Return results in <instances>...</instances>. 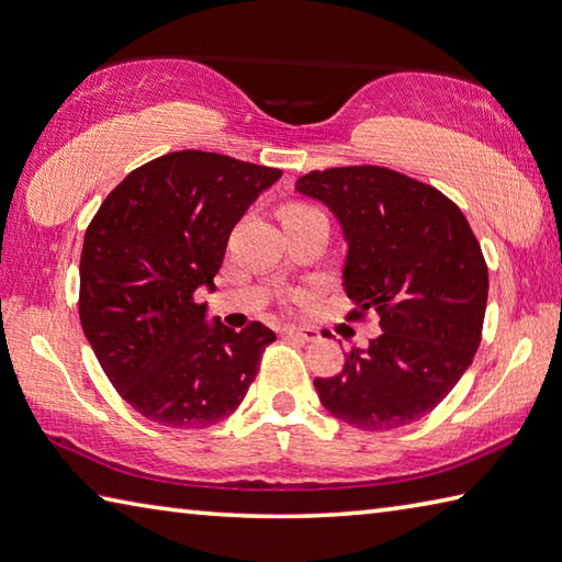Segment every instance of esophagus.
<instances>
[{
	"mask_svg": "<svg viewBox=\"0 0 562 562\" xmlns=\"http://www.w3.org/2000/svg\"><path fill=\"white\" fill-rule=\"evenodd\" d=\"M281 333L285 337H295V340H303V342H311L317 337V330H313V327H295V325H285Z\"/></svg>",
	"mask_w": 562,
	"mask_h": 562,
	"instance_id": "esophagus-1",
	"label": "esophagus"
}]
</instances>
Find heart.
Listing matches in <instances>:
<instances>
[{"label": "heart", "instance_id": "b5f03b06", "mask_svg": "<svg viewBox=\"0 0 562 562\" xmlns=\"http://www.w3.org/2000/svg\"><path fill=\"white\" fill-rule=\"evenodd\" d=\"M313 213H321V210L308 205V203H289L281 207V220H293V217H303V215H313Z\"/></svg>", "mask_w": 562, "mask_h": 562}]
</instances>
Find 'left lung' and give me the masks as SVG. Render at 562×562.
<instances>
[{
	"label": "left lung",
	"instance_id": "1",
	"mask_svg": "<svg viewBox=\"0 0 562 562\" xmlns=\"http://www.w3.org/2000/svg\"><path fill=\"white\" fill-rule=\"evenodd\" d=\"M295 188L342 222L347 321L376 313L381 327L340 374L313 381L321 404L359 430L420 420L482 342L490 271L468 217L438 188L372 164L311 171Z\"/></svg>",
	"mask_w": 562,
	"mask_h": 562
}]
</instances>
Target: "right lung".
<instances>
[{"instance_id": "add662e5", "label": "right lung", "mask_w": 562, "mask_h": 562, "mask_svg": "<svg viewBox=\"0 0 562 562\" xmlns=\"http://www.w3.org/2000/svg\"><path fill=\"white\" fill-rule=\"evenodd\" d=\"M281 168L210 151L158 156L124 178L85 229L78 313L94 357L126 404L168 428L215 426L245 401L267 325L205 323L232 227Z\"/></svg>"}]
</instances>
